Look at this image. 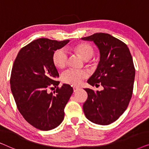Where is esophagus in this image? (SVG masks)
<instances>
[{"mask_svg": "<svg viewBox=\"0 0 149 149\" xmlns=\"http://www.w3.org/2000/svg\"><path fill=\"white\" fill-rule=\"evenodd\" d=\"M80 89V87H73V91H74V92H76L78 90Z\"/></svg>", "mask_w": 149, "mask_h": 149, "instance_id": "obj_1", "label": "esophagus"}]
</instances>
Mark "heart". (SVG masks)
<instances>
[{
    "mask_svg": "<svg viewBox=\"0 0 149 149\" xmlns=\"http://www.w3.org/2000/svg\"><path fill=\"white\" fill-rule=\"evenodd\" d=\"M72 49L78 53L85 60H88L94 54L95 50L92 45L87 42H80L72 47ZM68 53L64 49H59L52 55V61L54 66L59 69H63L66 66L68 62ZM87 72L85 70L70 69L63 73L62 81L71 85H79L83 79L87 77Z\"/></svg>",
    "mask_w": 149,
    "mask_h": 149,
    "instance_id": "1",
    "label": "heart"
}]
</instances>
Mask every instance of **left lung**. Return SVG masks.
I'll list each match as a JSON object with an SVG mask.
<instances>
[{
  "label": "left lung",
  "mask_w": 149,
  "mask_h": 149,
  "mask_svg": "<svg viewBox=\"0 0 149 149\" xmlns=\"http://www.w3.org/2000/svg\"><path fill=\"white\" fill-rule=\"evenodd\" d=\"M83 40L93 41L100 50V60L87 83L104 87L100 91L86 88L83 111L93 123L106 125L119 119L128 107L133 93L135 68L127 45L107 33H95Z\"/></svg>",
  "instance_id": "8db88e82"
}]
</instances>
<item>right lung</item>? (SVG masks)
Returning a JSON list of instances; mask_svg holds the SVG:
<instances>
[{"label": "right lung", "mask_w": 149, "mask_h": 149, "mask_svg": "<svg viewBox=\"0 0 149 149\" xmlns=\"http://www.w3.org/2000/svg\"><path fill=\"white\" fill-rule=\"evenodd\" d=\"M69 40L45 38L34 40L19 50L12 67L10 84L19 113L26 121L38 130L47 131L62 123L64 108L73 92L70 85L56 81L58 70L52 61L55 51ZM54 86V93L47 91Z\"/></svg>", "instance_id": "right-lung-1"}]
</instances>
